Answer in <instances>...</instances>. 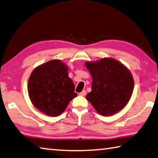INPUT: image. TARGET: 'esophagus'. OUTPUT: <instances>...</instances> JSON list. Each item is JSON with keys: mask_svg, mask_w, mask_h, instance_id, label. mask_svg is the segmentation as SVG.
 <instances>
[{"mask_svg": "<svg viewBox=\"0 0 158 158\" xmlns=\"http://www.w3.org/2000/svg\"><path fill=\"white\" fill-rule=\"evenodd\" d=\"M86 94H87V91H86L85 90H83L82 92H80V96H85Z\"/></svg>", "mask_w": 158, "mask_h": 158, "instance_id": "esophagus-1", "label": "esophagus"}]
</instances>
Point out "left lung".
Segmentation results:
<instances>
[{"instance_id":"obj_1","label":"left lung","mask_w":158,"mask_h":158,"mask_svg":"<svg viewBox=\"0 0 158 158\" xmlns=\"http://www.w3.org/2000/svg\"><path fill=\"white\" fill-rule=\"evenodd\" d=\"M85 66L92 77L91 91L86 98L98 114L112 115L123 109L129 102L134 87L129 69L111 58L86 62Z\"/></svg>"}]
</instances>
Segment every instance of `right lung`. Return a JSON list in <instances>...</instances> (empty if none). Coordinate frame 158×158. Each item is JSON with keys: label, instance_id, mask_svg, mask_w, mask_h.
<instances>
[{"label": "right lung", "instance_id": "add662e5", "mask_svg": "<svg viewBox=\"0 0 158 158\" xmlns=\"http://www.w3.org/2000/svg\"><path fill=\"white\" fill-rule=\"evenodd\" d=\"M28 94L35 108L47 115L58 116L77 96L69 77L68 67L60 60H52L33 70L28 81Z\"/></svg>", "mask_w": 158, "mask_h": 158}]
</instances>
